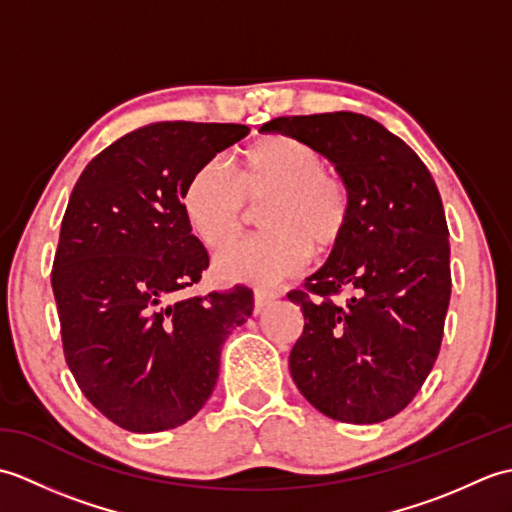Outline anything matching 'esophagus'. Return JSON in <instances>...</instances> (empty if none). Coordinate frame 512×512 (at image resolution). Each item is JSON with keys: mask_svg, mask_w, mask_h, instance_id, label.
Returning <instances> with one entry per match:
<instances>
[{"mask_svg": "<svg viewBox=\"0 0 512 512\" xmlns=\"http://www.w3.org/2000/svg\"><path fill=\"white\" fill-rule=\"evenodd\" d=\"M279 295L273 290H264V288H257L255 290V312H262L270 303H275Z\"/></svg>", "mask_w": 512, "mask_h": 512, "instance_id": "obj_1", "label": "esophagus"}]
</instances>
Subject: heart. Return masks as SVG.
I'll return each instance as SVG.
<instances>
[{
	"label": "heart",
	"mask_w": 512,
	"mask_h": 512,
	"mask_svg": "<svg viewBox=\"0 0 512 512\" xmlns=\"http://www.w3.org/2000/svg\"><path fill=\"white\" fill-rule=\"evenodd\" d=\"M264 206V235L226 250L215 275L237 284L270 286L308 262L310 250L328 255L352 224V191L328 171L319 147L297 136H268L250 147L239 176L206 162L184 184L182 211L206 248L222 250L242 235L248 206Z\"/></svg>",
	"instance_id": "heart-1"
}]
</instances>
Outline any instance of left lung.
I'll use <instances>...</instances> for the list:
<instances>
[{"label": "left lung", "mask_w": 512, "mask_h": 512, "mask_svg": "<svg viewBox=\"0 0 512 512\" xmlns=\"http://www.w3.org/2000/svg\"><path fill=\"white\" fill-rule=\"evenodd\" d=\"M334 162L352 224L328 262L288 299L303 312L290 374L312 407L341 422L396 416L436 363L451 299L449 228L429 169L405 140L354 112L281 116ZM350 291L345 304L332 296Z\"/></svg>", "instance_id": "left-lung-1"}]
</instances>
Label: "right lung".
Here are the masks:
<instances>
[{"label": "right lung", "instance_id": "1", "mask_svg": "<svg viewBox=\"0 0 512 512\" xmlns=\"http://www.w3.org/2000/svg\"><path fill=\"white\" fill-rule=\"evenodd\" d=\"M235 123H151L76 180L52 266L63 354L92 405L134 433L176 429L213 394L253 290L178 299L209 268L182 211L191 173L248 136Z\"/></svg>", "mask_w": 512, "mask_h": 512}]
</instances>
